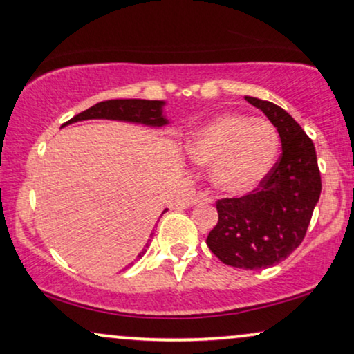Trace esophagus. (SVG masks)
<instances>
[{
  "mask_svg": "<svg viewBox=\"0 0 354 354\" xmlns=\"http://www.w3.org/2000/svg\"><path fill=\"white\" fill-rule=\"evenodd\" d=\"M210 201H212V199H210L209 196L205 194V192H203V191H199L198 194H196L194 198H192V203H194V204H198V203H210Z\"/></svg>",
  "mask_w": 354,
  "mask_h": 354,
  "instance_id": "34e87169",
  "label": "esophagus"
}]
</instances>
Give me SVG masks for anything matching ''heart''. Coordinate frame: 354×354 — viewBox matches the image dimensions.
Listing matches in <instances>:
<instances>
[{
    "label": "heart",
    "mask_w": 354,
    "mask_h": 354,
    "mask_svg": "<svg viewBox=\"0 0 354 354\" xmlns=\"http://www.w3.org/2000/svg\"><path fill=\"white\" fill-rule=\"evenodd\" d=\"M191 160L209 169L210 185L225 196H245L265 181L279 151L271 122L243 114H222L192 133Z\"/></svg>",
    "instance_id": "b5f03b06"
}]
</instances>
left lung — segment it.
I'll list each match as a JSON object with an SVG mask.
<instances>
[{"label": "left lung", "instance_id": "1", "mask_svg": "<svg viewBox=\"0 0 354 354\" xmlns=\"http://www.w3.org/2000/svg\"><path fill=\"white\" fill-rule=\"evenodd\" d=\"M245 100L277 129L283 153L257 189L217 201L218 222L205 241L223 265L265 270L302 243L319 203L322 180L315 147L292 115L274 102L252 96Z\"/></svg>", "mask_w": 354, "mask_h": 354}]
</instances>
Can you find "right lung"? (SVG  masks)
<instances>
[{
    "mask_svg": "<svg viewBox=\"0 0 354 354\" xmlns=\"http://www.w3.org/2000/svg\"><path fill=\"white\" fill-rule=\"evenodd\" d=\"M165 101H149V100H111L102 101L91 106L89 109L83 111L71 118L64 125L78 122V120L88 119H111L124 120V122H136L150 125V127H163L168 124V119L163 115ZM62 125V127H64ZM167 209L163 210V214ZM147 250L144 248L138 253L137 258H142Z\"/></svg>",
    "mask_w": 354,
    "mask_h": 354,
    "instance_id": "1",
    "label": "right lung"
}]
</instances>
